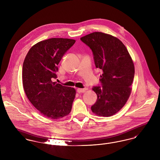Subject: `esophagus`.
<instances>
[{"instance_id":"esophagus-1","label":"esophagus","mask_w":160,"mask_h":160,"mask_svg":"<svg viewBox=\"0 0 160 160\" xmlns=\"http://www.w3.org/2000/svg\"><path fill=\"white\" fill-rule=\"evenodd\" d=\"M87 89L86 88H78L77 89V92L78 93H85L86 92Z\"/></svg>"}]
</instances>
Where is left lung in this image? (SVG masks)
<instances>
[{"mask_svg":"<svg viewBox=\"0 0 160 160\" xmlns=\"http://www.w3.org/2000/svg\"><path fill=\"white\" fill-rule=\"evenodd\" d=\"M80 40L92 49L95 66L102 71V87L92 88L97 100L91 110L97 116L111 117L124 107L130 96L133 61L123 42L112 35L96 32Z\"/></svg>","mask_w":160,"mask_h":160,"instance_id":"8db88e82","label":"left lung"}]
</instances>
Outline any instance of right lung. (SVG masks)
Returning a JSON list of instances; mask_svg holds the SVG:
<instances>
[{
    "mask_svg": "<svg viewBox=\"0 0 160 160\" xmlns=\"http://www.w3.org/2000/svg\"><path fill=\"white\" fill-rule=\"evenodd\" d=\"M75 40L52 38L40 41L28 52L23 63L25 93L33 107L48 118L57 120L68 115L76 95L74 88L63 86L57 78V65Z\"/></svg>",
    "mask_w": 160,
    "mask_h": 160,
    "instance_id": "obj_1",
    "label": "right lung"
}]
</instances>
